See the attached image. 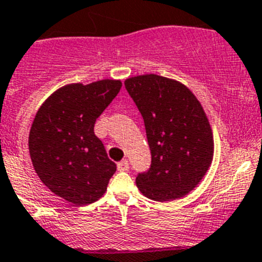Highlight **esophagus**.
Masks as SVG:
<instances>
[{"mask_svg": "<svg viewBox=\"0 0 262 262\" xmlns=\"http://www.w3.org/2000/svg\"><path fill=\"white\" fill-rule=\"evenodd\" d=\"M117 169H119V171H121V172L128 171V169H129V162H128V160H126V159L121 160V162L117 164Z\"/></svg>", "mask_w": 262, "mask_h": 262, "instance_id": "34e87169", "label": "esophagus"}]
</instances>
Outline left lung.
I'll use <instances>...</instances> for the list:
<instances>
[{
    "instance_id": "obj_1",
    "label": "left lung",
    "mask_w": 262,
    "mask_h": 262,
    "mask_svg": "<svg viewBox=\"0 0 262 262\" xmlns=\"http://www.w3.org/2000/svg\"><path fill=\"white\" fill-rule=\"evenodd\" d=\"M125 87L143 117L151 152V166L137 176V188L154 201L181 199L213 162V132L204 108L185 84L162 75L130 77Z\"/></svg>"
}]
</instances>
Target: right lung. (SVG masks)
I'll use <instances>...</instances> for the list:
<instances>
[{"label": "right lung", "instance_id": "obj_1", "mask_svg": "<svg viewBox=\"0 0 262 262\" xmlns=\"http://www.w3.org/2000/svg\"><path fill=\"white\" fill-rule=\"evenodd\" d=\"M121 86L120 79L65 84L35 115L28 136L32 166L41 183L65 201L93 204L107 190L116 164L94 125Z\"/></svg>", "mask_w": 262, "mask_h": 262}]
</instances>
